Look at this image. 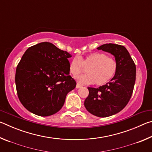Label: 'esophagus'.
Wrapping results in <instances>:
<instances>
[{"mask_svg":"<svg viewBox=\"0 0 152 152\" xmlns=\"http://www.w3.org/2000/svg\"><path fill=\"white\" fill-rule=\"evenodd\" d=\"M81 87H82V85H80V84H78V83H77L76 86V88H81Z\"/></svg>","mask_w":152,"mask_h":152,"instance_id":"34e87169","label":"esophagus"}]
</instances>
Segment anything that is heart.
<instances>
[{
    "label": "heart",
    "instance_id": "obj_1",
    "mask_svg": "<svg viewBox=\"0 0 152 152\" xmlns=\"http://www.w3.org/2000/svg\"><path fill=\"white\" fill-rule=\"evenodd\" d=\"M86 68V74L76 77L80 84H93L102 86L110 82L117 70V64L114 59L102 53H92L84 57L76 56L70 61L69 71L76 77Z\"/></svg>",
    "mask_w": 152,
    "mask_h": 152
}]
</instances>
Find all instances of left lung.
<instances>
[{
  "label": "left lung",
  "mask_w": 152,
  "mask_h": 152,
  "mask_svg": "<svg viewBox=\"0 0 152 152\" xmlns=\"http://www.w3.org/2000/svg\"><path fill=\"white\" fill-rule=\"evenodd\" d=\"M97 49L115 56L117 70L111 80L104 85L98 88L88 87L89 94L84 106L92 115L107 117L120 112L129 101L135 85L136 67L124 46L106 43Z\"/></svg>",
  "instance_id": "left-lung-1"
}]
</instances>
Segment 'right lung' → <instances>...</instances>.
Returning <instances> with one entry per match:
<instances>
[{"label": "right lung", "mask_w": 152, "mask_h": 152, "mask_svg": "<svg viewBox=\"0 0 152 152\" xmlns=\"http://www.w3.org/2000/svg\"><path fill=\"white\" fill-rule=\"evenodd\" d=\"M71 57L46 42L25 51L15 74L18 97L25 109L42 117L61 109L67 94L76 86L69 71Z\"/></svg>", "instance_id": "obj_1"}]
</instances>
